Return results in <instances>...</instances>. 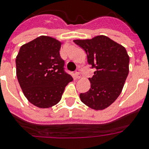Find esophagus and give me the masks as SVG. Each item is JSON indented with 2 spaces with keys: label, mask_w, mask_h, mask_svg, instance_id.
<instances>
[{
  "label": "esophagus",
  "mask_w": 149,
  "mask_h": 149,
  "mask_svg": "<svg viewBox=\"0 0 149 149\" xmlns=\"http://www.w3.org/2000/svg\"><path fill=\"white\" fill-rule=\"evenodd\" d=\"M74 74H75V77L77 79L81 78V70H80V68H77V69H76Z\"/></svg>",
  "instance_id": "esophagus-1"
}]
</instances>
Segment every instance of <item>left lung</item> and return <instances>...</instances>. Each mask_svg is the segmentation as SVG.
I'll return each instance as SVG.
<instances>
[{
  "mask_svg": "<svg viewBox=\"0 0 149 149\" xmlns=\"http://www.w3.org/2000/svg\"><path fill=\"white\" fill-rule=\"evenodd\" d=\"M74 42L86 51L88 63L95 68L91 88L81 93L83 103L94 110H104L113 103L123 89L129 72L130 58L123 46L105 36Z\"/></svg>",
  "mask_w": 149,
  "mask_h": 149,
  "instance_id": "1",
  "label": "left lung"
}]
</instances>
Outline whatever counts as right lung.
Segmentation results:
<instances>
[{
  "mask_svg": "<svg viewBox=\"0 0 149 149\" xmlns=\"http://www.w3.org/2000/svg\"><path fill=\"white\" fill-rule=\"evenodd\" d=\"M61 42L41 36L21 47L15 59L16 75L27 99L39 108H48L61 100L73 81L60 57Z\"/></svg>",
  "mask_w": 149,
  "mask_h": 149,
  "instance_id": "right-lung-1",
  "label": "right lung"
}]
</instances>
